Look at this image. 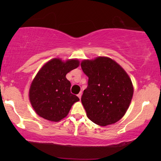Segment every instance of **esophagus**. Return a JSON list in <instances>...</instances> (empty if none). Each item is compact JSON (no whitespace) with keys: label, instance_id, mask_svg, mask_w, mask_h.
<instances>
[{"label":"esophagus","instance_id":"esophagus-1","mask_svg":"<svg viewBox=\"0 0 161 161\" xmlns=\"http://www.w3.org/2000/svg\"><path fill=\"white\" fill-rule=\"evenodd\" d=\"M81 96H82V92H80V93H79L78 94V97H79V99H80L81 98Z\"/></svg>","mask_w":161,"mask_h":161}]
</instances>
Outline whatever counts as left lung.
Returning <instances> with one entry per match:
<instances>
[{
  "instance_id": "left-lung-1",
  "label": "left lung",
  "mask_w": 161,
  "mask_h": 161,
  "mask_svg": "<svg viewBox=\"0 0 161 161\" xmlns=\"http://www.w3.org/2000/svg\"><path fill=\"white\" fill-rule=\"evenodd\" d=\"M89 78L81 102L90 120L100 126L121 119L130 104L133 86L128 75L113 59L97 57L80 64Z\"/></svg>"
}]
</instances>
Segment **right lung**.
<instances>
[{"label": "right lung", "mask_w": 161, "mask_h": 161, "mask_svg": "<svg viewBox=\"0 0 161 161\" xmlns=\"http://www.w3.org/2000/svg\"><path fill=\"white\" fill-rule=\"evenodd\" d=\"M80 64L78 59L62 61L53 58L41 68L29 89L31 104L39 116L58 122L67 116L72 105L80 100L70 92L66 75Z\"/></svg>", "instance_id": "add662e5"}]
</instances>
